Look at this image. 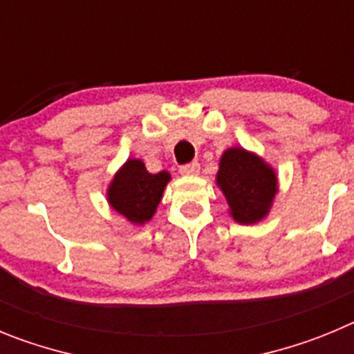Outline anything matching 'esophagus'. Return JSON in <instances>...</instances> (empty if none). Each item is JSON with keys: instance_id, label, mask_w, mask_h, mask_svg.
<instances>
[{"instance_id": "obj_1", "label": "esophagus", "mask_w": 354, "mask_h": 354, "mask_svg": "<svg viewBox=\"0 0 354 354\" xmlns=\"http://www.w3.org/2000/svg\"><path fill=\"white\" fill-rule=\"evenodd\" d=\"M199 164L197 162H190V164H185L180 167V173L185 174V176H194V174L199 173Z\"/></svg>"}]
</instances>
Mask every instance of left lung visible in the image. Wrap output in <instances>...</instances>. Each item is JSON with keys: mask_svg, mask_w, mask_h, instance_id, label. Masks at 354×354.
I'll list each match as a JSON object with an SVG mask.
<instances>
[{"mask_svg": "<svg viewBox=\"0 0 354 354\" xmlns=\"http://www.w3.org/2000/svg\"><path fill=\"white\" fill-rule=\"evenodd\" d=\"M216 185L227 199L232 218L240 224H256L264 218L277 194V176L272 167L243 148L224 151Z\"/></svg>", "mask_w": 354, "mask_h": 354, "instance_id": "1", "label": "left lung"}]
</instances>
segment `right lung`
<instances>
[{
  "label": "right lung",
  "mask_w": 354,
  "mask_h": 354,
  "mask_svg": "<svg viewBox=\"0 0 354 354\" xmlns=\"http://www.w3.org/2000/svg\"><path fill=\"white\" fill-rule=\"evenodd\" d=\"M169 180L167 171L151 174L141 160L129 158L111 181L107 201L129 222L145 224L153 216Z\"/></svg>",
  "instance_id": "obj_1"
}]
</instances>
